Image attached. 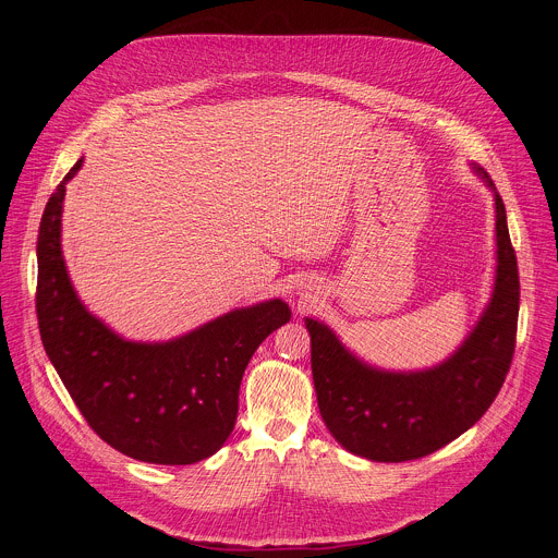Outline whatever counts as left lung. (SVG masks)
<instances>
[{"mask_svg":"<svg viewBox=\"0 0 558 558\" xmlns=\"http://www.w3.org/2000/svg\"><path fill=\"white\" fill-rule=\"evenodd\" d=\"M495 192L497 276L488 306L461 347L441 364L395 373L355 357L340 338L313 317L311 371L317 409L342 448L384 463L426 457L482 420L510 371L519 320V269L510 243L506 205Z\"/></svg>","mask_w":558,"mask_h":558,"instance_id":"1","label":"left lung"}]
</instances>
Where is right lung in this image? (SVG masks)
<instances>
[{
  "label": "right lung",
  "instance_id": "obj_1",
  "mask_svg": "<svg viewBox=\"0 0 558 558\" xmlns=\"http://www.w3.org/2000/svg\"><path fill=\"white\" fill-rule=\"evenodd\" d=\"M57 185L37 238V320L54 371L90 428L147 463L187 465L211 457L233 430L243 373L291 308L282 300L229 311L168 342L117 336L78 300L61 254L65 183Z\"/></svg>",
  "mask_w": 558,
  "mask_h": 558
}]
</instances>
